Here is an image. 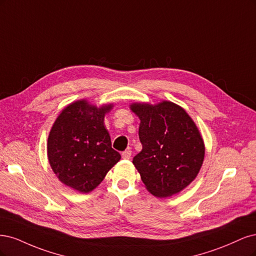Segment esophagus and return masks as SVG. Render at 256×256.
Masks as SVG:
<instances>
[{
    "label": "esophagus",
    "mask_w": 256,
    "mask_h": 256,
    "mask_svg": "<svg viewBox=\"0 0 256 256\" xmlns=\"http://www.w3.org/2000/svg\"><path fill=\"white\" fill-rule=\"evenodd\" d=\"M130 156H132V151L130 150H126V151L122 153V158H124V160H130Z\"/></svg>",
    "instance_id": "34e87169"
}]
</instances>
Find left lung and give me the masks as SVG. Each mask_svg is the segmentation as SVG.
<instances>
[{
	"instance_id": "obj_1",
	"label": "left lung",
	"mask_w": 256,
	"mask_h": 256,
	"mask_svg": "<svg viewBox=\"0 0 256 256\" xmlns=\"http://www.w3.org/2000/svg\"><path fill=\"white\" fill-rule=\"evenodd\" d=\"M140 119L142 150L133 158L146 189L158 198L178 194L199 173L205 148L196 123L182 107L162 101L130 105Z\"/></svg>"
}]
</instances>
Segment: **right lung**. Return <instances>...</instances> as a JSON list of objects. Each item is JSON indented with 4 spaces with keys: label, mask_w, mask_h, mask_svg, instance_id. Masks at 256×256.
Returning <instances> with one entry per match:
<instances>
[{
    "label": "right lung",
    "mask_w": 256,
    "mask_h": 256,
    "mask_svg": "<svg viewBox=\"0 0 256 256\" xmlns=\"http://www.w3.org/2000/svg\"><path fill=\"white\" fill-rule=\"evenodd\" d=\"M112 107H96L86 100L73 102L62 110L48 134L52 170L62 183L78 192L94 190L121 158L104 126L105 114Z\"/></svg>",
    "instance_id": "right-lung-1"
}]
</instances>
